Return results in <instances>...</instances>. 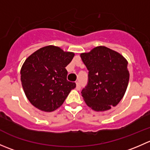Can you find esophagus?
I'll return each mask as SVG.
<instances>
[{"mask_svg": "<svg viewBox=\"0 0 150 150\" xmlns=\"http://www.w3.org/2000/svg\"><path fill=\"white\" fill-rule=\"evenodd\" d=\"M76 89L77 90H80L81 89V83L79 82L76 83Z\"/></svg>", "mask_w": 150, "mask_h": 150, "instance_id": "34e87169", "label": "esophagus"}]
</instances>
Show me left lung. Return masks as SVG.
I'll list each match as a JSON object with an SVG mask.
<instances>
[{
	"mask_svg": "<svg viewBox=\"0 0 150 150\" xmlns=\"http://www.w3.org/2000/svg\"><path fill=\"white\" fill-rule=\"evenodd\" d=\"M88 69V83L81 91L86 104L96 112L110 110L123 97L129 81L128 61L121 54L99 46L81 54Z\"/></svg>",
	"mask_w": 150,
	"mask_h": 150,
	"instance_id": "8db88e82",
	"label": "left lung"
}]
</instances>
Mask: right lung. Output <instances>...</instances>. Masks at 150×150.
<instances>
[{
    "label": "right lung",
    "instance_id": "right-lung-1",
    "mask_svg": "<svg viewBox=\"0 0 150 150\" xmlns=\"http://www.w3.org/2000/svg\"><path fill=\"white\" fill-rule=\"evenodd\" d=\"M75 54L55 46H47L29 56L20 70L25 95L36 108L52 112L64 103L76 86L67 80L65 67Z\"/></svg>",
    "mask_w": 150,
    "mask_h": 150
}]
</instances>
